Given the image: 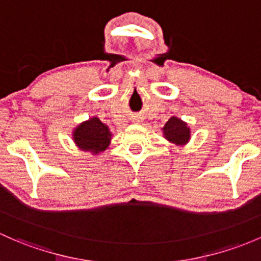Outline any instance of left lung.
Returning <instances> with one entry per match:
<instances>
[{
	"instance_id": "1",
	"label": "left lung",
	"mask_w": 261,
	"mask_h": 261,
	"mask_svg": "<svg viewBox=\"0 0 261 261\" xmlns=\"http://www.w3.org/2000/svg\"><path fill=\"white\" fill-rule=\"evenodd\" d=\"M163 133L165 139L175 145H185L190 140L191 133L188 123L184 122L179 117H170L169 121L163 127Z\"/></svg>"
}]
</instances>
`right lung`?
Returning <instances> with one entry per match:
<instances>
[{
  "label": "right lung",
  "instance_id": "add662e5",
  "mask_svg": "<svg viewBox=\"0 0 261 261\" xmlns=\"http://www.w3.org/2000/svg\"><path fill=\"white\" fill-rule=\"evenodd\" d=\"M111 136L109 126L96 116L81 122L72 133L76 146L82 151H90L94 155L108 149Z\"/></svg>",
  "mask_w": 261,
  "mask_h": 261
}]
</instances>
